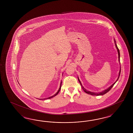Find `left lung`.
I'll return each mask as SVG.
<instances>
[{"label": "left lung", "instance_id": "left-lung-1", "mask_svg": "<svg viewBox=\"0 0 133 133\" xmlns=\"http://www.w3.org/2000/svg\"><path fill=\"white\" fill-rule=\"evenodd\" d=\"M114 41H115V45H116V48H117V52H118V61H119V62H120V52H119V49H118V47H117V44H116V40H115V39H114ZM121 72V68L120 69V70H119V72L118 77V78H117V81H116V82H115V83H114L112 85H111V86L109 87V88H108L107 89L104 90V91H102V92H99V93H94V92H90V91H89L87 90L86 89H85L83 87V86H82V85L81 84V81L79 80V79L78 77V80L79 82L80 83L81 86H82V89L83 90V91H84L85 93H86L87 94H89V95H93V96H101V95H103L105 94L106 93L108 92L111 89V88L113 87V86H114V84L116 83V82H117V81H118V78H119V77L120 76Z\"/></svg>", "mask_w": 133, "mask_h": 133}]
</instances>
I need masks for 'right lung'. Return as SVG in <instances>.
<instances>
[{
  "instance_id": "right-lung-1",
  "label": "right lung",
  "mask_w": 133,
  "mask_h": 133,
  "mask_svg": "<svg viewBox=\"0 0 133 133\" xmlns=\"http://www.w3.org/2000/svg\"><path fill=\"white\" fill-rule=\"evenodd\" d=\"M63 75V74H62ZM61 84H62V81H61V84H60V87H59V88L58 89V91L56 92V94H55L54 95H53L52 96H51V97H47V98H43V99H50V98H52L53 97H55V96H56L58 93H59V92L60 91V90H61ZM38 99H39V100H41V99H41V98H38Z\"/></svg>"
}]
</instances>
